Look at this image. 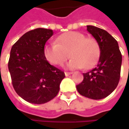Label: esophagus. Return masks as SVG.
<instances>
[{
  "label": "esophagus",
  "mask_w": 129,
  "mask_h": 129,
  "mask_svg": "<svg viewBox=\"0 0 129 129\" xmlns=\"http://www.w3.org/2000/svg\"><path fill=\"white\" fill-rule=\"evenodd\" d=\"M72 74V72H65V75L66 76H69V75H70Z\"/></svg>",
  "instance_id": "1"
}]
</instances>
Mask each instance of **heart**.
Listing matches in <instances>:
<instances>
[{
	"label": "heart",
	"mask_w": 129,
	"mask_h": 129,
	"mask_svg": "<svg viewBox=\"0 0 129 129\" xmlns=\"http://www.w3.org/2000/svg\"><path fill=\"white\" fill-rule=\"evenodd\" d=\"M69 56V69H91L100 56V47L93 38H87L81 33L71 31L60 35L56 43L46 45L43 54L51 64L62 66Z\"/></svg>",
	"instance_id": "1"
}]
</instances>
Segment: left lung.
<instances>
[{
  "label": "left lung",
  "mask_w": 129,
  "mask_h": 129,
  "mask_svg": "<svg viewBox=\"0 0 129 129\" xmlns=\"http://www.w3.org/2000/svg\"><path fill=\"white\" fill-rule=\"evenodd\" d=\"M87 30L99 45L100 57L97 66L83 74L84 80L76 88L83 96L102 99L109 95L118 85L122 54L117 41L106 30L92 25H87Z\"/></svg>",
  "instance_id": "obj_1"
}]
</instances>
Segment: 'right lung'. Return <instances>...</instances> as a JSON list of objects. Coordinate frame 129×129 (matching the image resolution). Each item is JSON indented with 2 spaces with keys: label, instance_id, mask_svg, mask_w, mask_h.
I'll return each mask as SVG.
<instances>
[{
  "label": "right lung",
  "instance_id": "obj_1",
  "mask_svg": "<svg viewBox=\"0 0 129 129\" xmlns=\"http://www.w3.org/2000/svg\"><path fill=\"white\" fill-rule=\"evenodd\" d=\"M52 35V30L37 28L24 34L11 48L8 68L14 90L30 103L44 104L53 99L65 78L64 72L50 64L43 54Z\"/></svg>",
  "mask_w": 129,
  "mask_h": 129
}]
</instances>
